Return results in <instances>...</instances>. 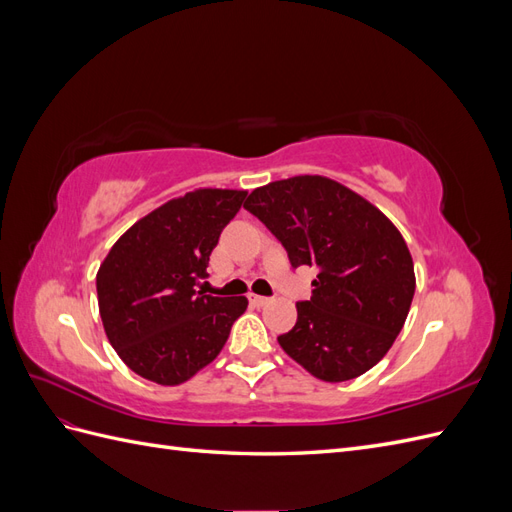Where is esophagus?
Instances as JSON below:
<instances>
[{
  "label": "esophagus",
  "mask_w": 512,
  "mask_h": 512,
  "mask_svg": "<svg viewBox=\"0 0 512 512\" xmlns=\"http://www.w3.org/2000/svg\"><path fill=\"white\" fill-rule=\"evenodd\" d=\"M271 299L269 297H260V294H250V303L256 307H265Z\"/></svg>",
  "instance_id": "34e87169"
}]
</instances>
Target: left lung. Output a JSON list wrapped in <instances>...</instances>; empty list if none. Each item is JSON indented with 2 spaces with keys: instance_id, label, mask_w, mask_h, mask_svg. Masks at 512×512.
<instances>
[{
  "instance_id": "8db88e82",
  "label": "left lung",
  "mask_w": 512,
  "mask_h": 512,
  "mask_svg": "<svg viewBox=\"0 0 512 512\" xmlns=\"http://www.w3.org/2000/svg\"><path fill=\"white\" fill-rule=\"evenodd\" d=\"M247 211L286 247L292 267H316L312 299L277 337L324 382L359 378L389 352L408 318L416 277L401 232L346 185L299 175L256 188Z\"/></svg>"
}]
</instances>
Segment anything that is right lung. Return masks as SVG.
Masks as SVG:
<instances>
[{
  "mask_svg": "<svg viewBox=\"0 0 512 512\" xmlns=\"http://www.w3.org/2000/svg\"><path fill=\"white\" fill-rule=\"evenodd\" d=\"M245 190L200 188L173 198L115 241L96 275L108 342L134 374L177 386L224 348L245 297L196 290L207 277L222 228L243 205Z\"/></svg>",
  "mask_w": 512,
  "mask_h": 512,
  "instance_id": "obj_1",
  "label": "right lung"
}]
</instances>
